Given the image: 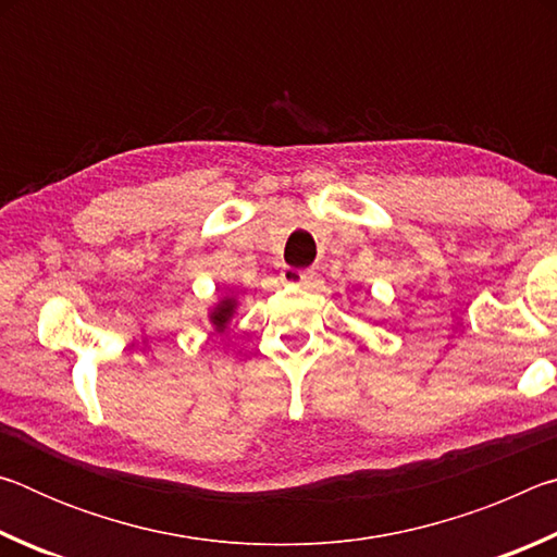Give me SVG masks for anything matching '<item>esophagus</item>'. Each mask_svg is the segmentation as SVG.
Wrapping results in <instances>:
<instances>
[{"mask_svg": "<svg viewBox=\"0 0 557 557\" xmlns=\"http://www.w3.org/2000/svg\"><path fill=\"white\" fill-rule=\"evenodd\" d=\"M282 282H287V285H301L305 289H317L319 287V275L314 270L287 268L285 272H282Z\"/></svg>", "mask_w": 557, "mask_h": 557, "instance_id": "1", "label": "esophagus"}]
</instances>
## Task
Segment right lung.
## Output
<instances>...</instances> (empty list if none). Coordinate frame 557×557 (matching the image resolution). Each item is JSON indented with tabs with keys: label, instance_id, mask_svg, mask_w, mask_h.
I'll list each match as a JSON object with an SVG mask.
<instances>
[{
	"label": "right lung",
	"instance_id": "add662e5",
	"mask_svg": "<svg viewBox=\"0 0 557 557\" xmlns=\"http://www.w3.org/2000/svg\"><path fill=\"white\" fill-rule=\"evenodd\" d=\"M235 309H238V297L235 295H225L215 301V307L209 312V322L213 326V332L223 334L225 329H228L231 319L235 317Z\"/></svg>",
	"mask_w": 557,
	"mask_h": 557
}]
</instances>
